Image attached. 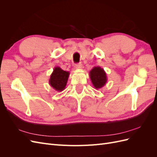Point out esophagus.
I'll use <instances>...</instances> for the list:
<instances>
[{"instance_id": "esophagus-1", "label": "esophagus", "mask_w": 157, "mask_h": 157, "mask_svg": "<svg viewBox=\"0 0 157 157\" xmlns=\"http://www.w3.org/2000/svg\"><path fill=\"white\" fill-rule=\"evenodd\" d=\"M82 68V64L78 63L75 65V69H81Z\"/></svg>"}]
</instances>
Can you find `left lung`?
Segmentation results:
<instances>
[{
  "label": "left lung",
  "mask_w": 157,
  "mask_h": 157,
  "mask_svg": "<svg viewBox=\"0 0 157 157\" xmlns=\"http://www.w3.org/2000/svg\"><path fill=\"white\" fill-rule=\"evenodd\" d=\"M89 76L93 86L96 90L101 88L107 82V77L105 71L99 66L94 67L90 71Z\"/></svg>",
  "instance_id": "1"
}]
</instances>
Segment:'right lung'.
<instances>
[{
  "label": "right lung",
  "mask_w": 157,
  "mask_h": 157,
  "mask_svg": "<svg viewBox=\"0 0 157 157\" xmlns=\"http://www.w3.org/2000/svg\"><path fill=\"white\" fill-rule=\"evenodd\" d=\"M69 75V71H63L59 67H56L50 75L49 84L56 91L62 92L67 85Z\"/></svg>",
  "instance_id": "right-lung-1"
}]
</instances>
